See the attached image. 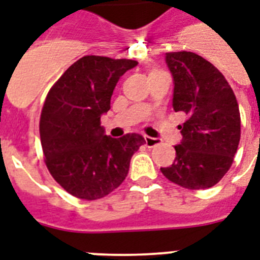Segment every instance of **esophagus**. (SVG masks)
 Wrapping results in <instances>:
<instances>
[{"instance_id":"esophagus-1","label":"esophagus","mask_w":260,"mask_h":260,"mask_svg":"<svg viewBox=\"0 0 260 260\" xmlns=\"http://www.w3.org/2000/svg\"><path fill=\"white\" fill-rule=\"evenodd\" d=\"M144 140H145V145H147L148 148H153V147H156L157 144H160V140L159 139H156V137L145 136Z\"/></svg>"}]
</instances>
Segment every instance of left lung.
<instances>
[{
  "label": "left lung",
  "mask_w": 260,
  "mask_h": 260,
  "mask_svg": "<svg viewBox=\"0 0 260 260\" xmlns=\"http://www.w3.org/2000/svg\"><path fill=\"white\" fill-rule=\"evenodd\" d=\"M166 62L174 79L172 107L187 120L179 125L183 139L174 163L160 171L184 188H210L227 174L239 145L238 101L224 76L199 54L166 53Z\"/></svg>",
  "instance_id": "left-lung-1"
}]
</instances>
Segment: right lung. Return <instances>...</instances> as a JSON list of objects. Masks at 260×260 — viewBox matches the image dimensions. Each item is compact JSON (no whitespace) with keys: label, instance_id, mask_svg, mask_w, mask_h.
<instances>
[{"label":"right lung","instance_id":"right-lung-1","mask_svg":"<svg viewBox=\"0 0 260 260\" xmlns=\"http://www.w3.org/2000/svg\"><path fill=\"white\" fill-rule=\"evenodd\" d=\"M137 61L84 56L52 86L40 119L45 163L54 180L84 200L104 198L128 175L131 157L145 143L139 134L113 139L100 125L116 84Z\"/></svg>","mask_w":260,"mask_h":260}]
</instances>
